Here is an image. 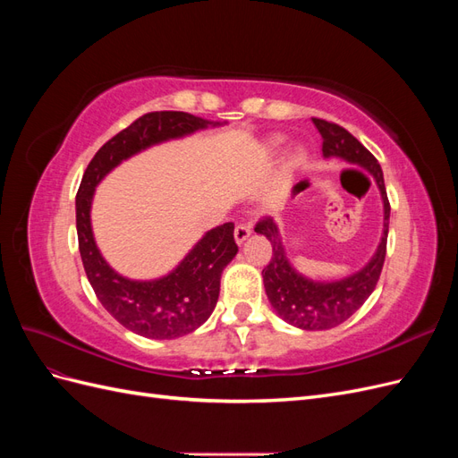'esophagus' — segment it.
I'll list each match as a JSON object with an SVG mask.
<instances>
[{"instance_id": "1", "label": "esophagus", "mask_w": 458, "mask_h": 458, "mask_svg": "<svg viewBox=\"0 0 458 458\" xmlns=\"http://www.w3.org/2000/svg\"><path fill=\"white\" fill-rule=\"evenodd\" d=\"M250 233H252L250 221H241V224H237V227H234V241L242 244L248 237H250Z\"/></svg>"}]
</instances>
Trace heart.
I'll return each mask as SVG.
<instances>
[{
  "label": "heart",
  "mask_w": 458,
  "mask_h": 458,
  "mask_svg": "<svg viewBox=\"0 0 458 458\" xmlns=\"http://www.w3.org/2000/svg\"><path fill=\"white\" fill-rule=\"evenodd\" d=\"M283 140H281V137H276V140H275V145H279ZM290 164H293L294 165V168H300V165H303V164H306V155H303V152L301 150H298V152H294V155H293V158H290Z\"/></svg>",
  "instance_id": "obj_1"
}]
</instances>
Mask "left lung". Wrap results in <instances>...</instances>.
I'll return each mask as SVG.
<instances>
[{
  "label": "left lung",
  "instance_id": "obj_1",
  "mask_svg": "<svg viewBox=\"0 0 458 458\" xmlns=\"http://www.w3.org/2000/svg\"><path fill=\"white\" fill-rule=\"evenodd\" d=\"M318 133L323 137V155L340 157L348 162H357L374 175L382 192L384 200V234L377 254L370 259L369 266L359 273L348 276L338 283H313L298 275L284 256V248L281 242V234L273 219L263 216L258 219L254 227L256 233L267 237L273 246V256L263 267V284L266 294L271 301L275 311L283 317L286 323L294 325L303 330H327L338 327L363 306L367 298L377 288L380 273L386 259V244H387V219H390V200L386 195L384 175L378 160L359 143L355 137L338 123L323 118H313Z\"/></svg>",
  "mask_w": 458,
  "mask_h": 458
}]
</instances>
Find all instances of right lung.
Returning a JSON list of instances; mask_svg holds the SVG:
<instances>
[{
	"label": "right lung",
	"mask_w": 458,
	"mask_h": 458,
	"mask_svg": "<svg viewBox=\"0 0 458 458\" xmlns=\"http://www.w3.org/2000/svg\"><path fill=\"white\" fill-rule=\"evenodd\" d=\"M208 123V120L177 110H157L140 116L95 152L78 189V246L95 296L120 325L145 338L172 340L206 323L219 296L221 271L239 252L234 225L224 224L208 231L177 269L164 279L130 281L110 269L97 250L89 224L93 191L114 165L135 152L192 133Z\"/></svg>",
	"instance_id": "add662e5"
}]
</instances>
